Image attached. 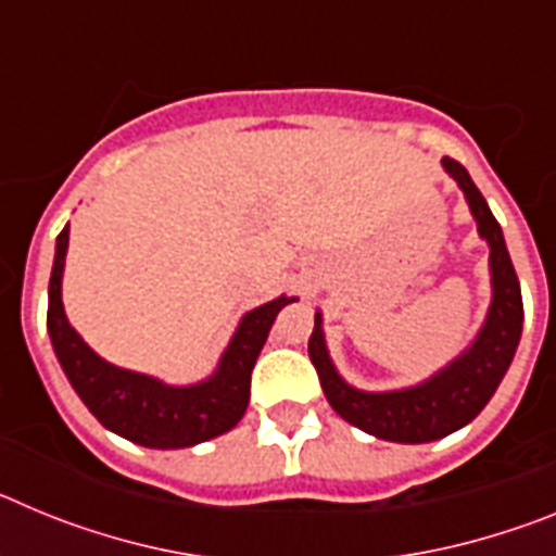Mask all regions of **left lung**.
Masks as SVG:
<instances>
[{
  "label": "left lung",
  "mask_w": 556,
  "mask_h": 556,
  "mask_svg": "<svg viewBox=\"0 0 556 556\" xmlns=\"http://www.w3.org/2000/svg\"><path fill=\"white\" fill-rule=\"evenodd\" d=\"M443 169L465 194L476 230L490 248V306L470 345L417 384L372 392L348 384L337 370L328 353L320 308L314 312V331L308 337V356L320 372L331 409L351 426L387 443H434L468 426L495 395L501 378L507 376L523 331L520 283L501 225L465 166L443 159Z\"/></svg>",
  "instance_id": "left-lung-1"
}]
</instances>
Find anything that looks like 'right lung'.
<instances>
[{
	"label": "right lung",
	"mask_w": 556,
	"mask_h": 556,
	"mask_svg": "<svg viewBox=\"0 0 556 556\" xmlns=\"http://www.w3.org/2000/svg\"><path fill=\"white\" fill-rule=\"evenodd\" d=\"M68 225L55 242L49 275L47 331L52 351L72 390L88 412L113 434L144 448H191L225 434L244 417L250 404V372L262 353L275 317L298 298L281 294L242 314L211 376L194 384H166L161 378L113 365L102 358L68 323L63 308Z\"/></svg>",
	"instance_id": "add662e5"
}]
</instances>
